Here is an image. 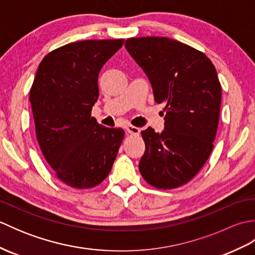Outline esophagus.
I'll list each match as a JSON object with an SVG mask.
<instances>
[{
  "mask_svg": "<svg viewBox=\"0 0 255 255\" xmlns=\"http://www.w3.org/2000/svg\"><path fill=\"white\" fill-rule=\"evenodd\" d=\"M125 129H126V131L130 134H139L140 133V129L138 127L131 126V125H127V126L125 127Z\"/></svg>",
  "mask_w": 255,
  "mask_h": 255,
  "instance_id": "34e87169",
  "label": "esophagus"
}]
</instances>
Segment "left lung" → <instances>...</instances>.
<instances>
[{
    "label": "left lung",
    "mask_w": 255,
    "mask_h": 255,
    "mask_svg": "<svg viewBox=\"0 0 255 255\" xmlns=\"http://www.w3.org/2000/svg\"><path fill=\"white\" fill-rule=\"evenodd\" d=\"M164 105V130L141 131L145 151L139 171L150 185L170 189L189 182L214 148L221 85L205 53L166 37L129 38L125 42Z\"/></svg>",
    "instance_id": "obj_1"
}]
</instances>
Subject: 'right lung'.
<instances>
[{
    "mask_svg": "<svg viewBox=\"0 0 255 255\" xmlns=\"http://www.w3.org/2000/svg\"><path fill=\"white\" fill-rule=\"evenodd\" d=\"M124 39L82 40L48 53L37 69L29 101L37 141L56 176L75 188L99 185L110 174L125 136L91 117L99 73Z\"/></svg>",
    "mask_w": 255,
    "mask_h": 255,
    "instance_id": "1",
    "label": "right lung"
}]
</instances>
